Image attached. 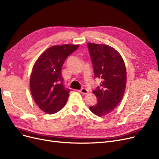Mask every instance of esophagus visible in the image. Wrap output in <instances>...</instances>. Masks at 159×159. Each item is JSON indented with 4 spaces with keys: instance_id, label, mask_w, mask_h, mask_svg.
<instances>
[{
    "instance_id": "34e87169",
    "label": "esophagus",
    "mask_w": 159,
    "mask_h": 159,
    "mask_svg": "<svg viewBox=\"0 0 159 159\" xmlns=\"http://www.w3.org/2000/svg\"><path fill=\"white\" fill-rule=\"evenodd\" d=\"M79 92H80L81 93H82L84 95H86L89 93V90L85 88H81V89L79 90Z\"/></svg>"
}]
</instances>
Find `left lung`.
<instances>
[{"label":"left lung","mask_w":159,"mask_h":159,"mask_svg":"<svg viewBox=\"0 0 159 159\" xmlns=\"http://www.w3.org/2000/svg\"><path fill=\"white\" fill-rule=\"evenodd\" d=\"M87 46L95 78L102 79L100 86L93 90L98 102L89 109L98 116H104L113 111L123 97L127 83L125 66L113 48L94 43H87Z\"/></svg>","instance_id":"1"}]
</instances>
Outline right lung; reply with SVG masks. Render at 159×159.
I'll list each match as a JSON object with an SVG mask.
<instances>
[{
  "instance_id": "1",
  "label": "right lung",
  "mask_w": 159,
  "mask_h": 159,
  "mask_svg": "<svg viewBox=\"0 0 159 159\" xmlns=\"http://www.w3.org/2000/svg\"><path fill=\"white\" fill-rule=\"evenodd\" d=\"M79 45L54 46L38 57L33 67L30 80L32 98L39 108L54 114L64 107L70 89L66 88L61 68L69 55Z\"/></svg>"
}]
</instances>
